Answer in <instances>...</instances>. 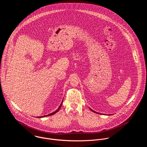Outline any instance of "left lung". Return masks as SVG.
I'll list each match as a JSON object with an SVG mask.
<instances>
[{"label": "left lung", "instance_id": "left-lung-1", "mask_svg": "<svg viewBox=\"0 0 147 147\" xmlns=\"http://www.w3.org/2000/svg\"><path fill=\"white\" fill-rule=\"evenodd\" d=\"M90 110H91V111H92L93 112H94V113H97V114H101V113H97V112H96V111H94V110H93L92 109H90Z\"/></svg>", "mask_w": 147, "mask_h": 147}]
</instances>
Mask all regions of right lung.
I'll return each mask as SVG.
<instances>
[{"instance_id": "1", "label": "right lung", "mask_w": 147, "mask_h": 147, "mask_svg": "<svg viewBox=\"0 0 147 147\" xmlns=\"http://www.w3.org/2000/svg\"><path fill=\"white\" fill-rule=\"evenodd\" d=\"M62 104H63V101H62V102H61V104L60 105V106H59V107L58 108V109H57V110H55V111H54L53 113H51V114H48V115H43V116H42V117H38L37 118H42V117H47V116H50V115H54V114H55L56 113H57V112L59 110V109H60V108H61V106L62 105Z\"/></svg>"}]
</instances>
